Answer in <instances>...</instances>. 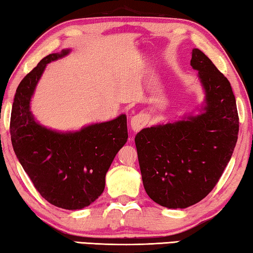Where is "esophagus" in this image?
Returning <instances> with one entry per match:
<instances>
[{"mask_svg":"<svg viewBox=\"0 0 253 253\" xmlns=\"http://www.w3.org/2000/svg\"><path fill=\"white\" fill-rule=\"evenodd\" d=\"M146 124H147V117L146 115H143V114L136 115V116L132 117L130 121L131 129L134 131H139L143 127L146 126Z\"/></svg>","mask_w":253,"mask_h":253,"instance_id":"esophagus-1","label":"esophagus"}]
</instances>
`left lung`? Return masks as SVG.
Masks as SVG:
<instances>
[{"mask_svg":"<svg viewBox=\"0 0 253 253\" xmlns=\"http://www.w3.org/2000/svg\"><path fill=\"white\" fill-rule=\"evenodd\" d=\"M191 66L205 89V113L144 128L135 137L145 191L154 202L185 209L219 182L238 140L239 116L229 80L199 49Z\"/></svg>","mask_w":253,"mask_h":253,"instance_id":"obj_1","label":"left lung"}]
</instances>
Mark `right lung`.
I'll use <instances>...</instances> for the list:
<instances>
[{
  "instance_id": "add662e5",
  "label": "right lung",
  "mask_w": 253,
  "mask_h": 253,
  "mask_svg": "<svg viewBox=\"0 0 253 253\" xmlns=\"http://www.w3.org/2000/svg\"><path fill=\"white\" fill-rule=\"evenodd\" d=\"M69 53L46 55L21 81L12 106L10 132L15 155L42 198L79 210L99 198L109 166L128 138L126 115L76 132H58L34 122L30 99L46 63Z\"/></svg>"
}]
</instances>
